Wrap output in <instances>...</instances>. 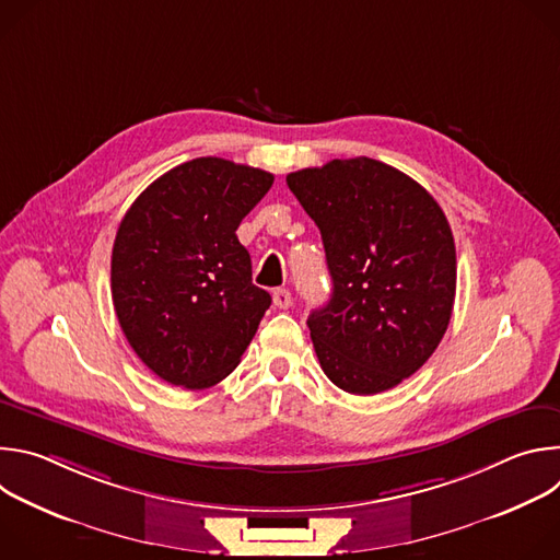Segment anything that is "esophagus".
<instances>
[{"mask_svg":"<svg viewBox=\"0 0 560 560\" xmlns=\"http://www.w3.org/2000/svg\"><path fill=\"white\" fill-rule=\"evenodd\" d=\"M272 301H275V305H277V307L285 310V307H290V305H292V294H290V290L279 288V290H275V292H272Z\"/></svg>","mask_w":560,"mask_h":560,"instance_id":"34e87169","label":"esophagus"}]
</instances>
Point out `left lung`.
I'll list each match as a JSON object with an SVG mask.
<instances>
[{
    "mask_svg": "<svg viewBox=\"0 0 560 560\" xmlns=\"http://www.w3.org/2000/svg\"><path fill=\"white\" fill-rule=\"evenodd\" d=\"M322 230L330 301L307 316L326 376L378 394L412 376L439 348L456 294V250L434 197L370 156L332 159L285 177Z\"/></svg>",
    "mask_w": 560,
    "mask_h": 560,
    "instance_id": "1",
    "label": "left lung"
}]
</instances>
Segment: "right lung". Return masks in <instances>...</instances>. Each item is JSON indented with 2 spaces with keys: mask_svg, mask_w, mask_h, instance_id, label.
I'll return each instance as SVG.
<instances>
[{
  "mask_svg": "<svg viewBox=\"0 0 560 560\" xmlns=\"http://www.w3.org/2000/svg\"><path fill=\"white\" fill-rule=\"evenodd\" d=\"M272 182L199 156L152 182L124 214L110 261L115 312L135 354L166 383L210 387L250 346L272 299L253 283L236 228Z\"/></svg>",
  "mask_w": 560,
  "mask_h": 560,
  "instance_id": "add662e5",
  "label": "right lung"
}]
</instances>
